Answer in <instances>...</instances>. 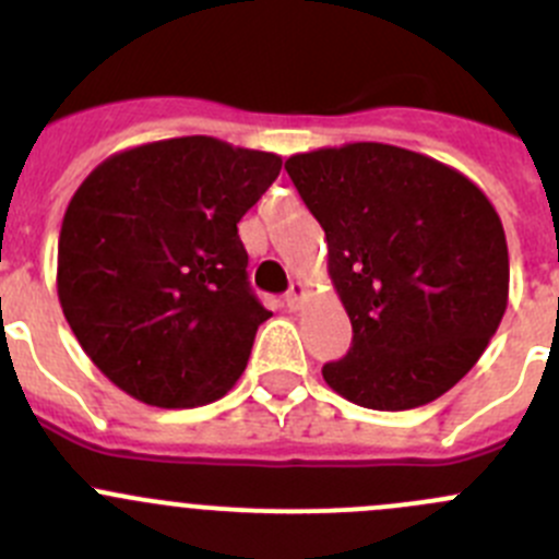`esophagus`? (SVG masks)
<instances>
[{"label": "esophagus", "instance_id": "1", "mask_svg": "<svg viewBox=\"0 0 559 559\" xmlns=\"http://www.w3.org/2000/svg\"><path fill=\"white\" fill-rule=\"evenodd\" d=\"M302 295H306V286H302V284H292L289 292H286V295H284L286 308H289V311H297V308H300Z\"/></svg>", "mask_w": 559, "mask_h": 559}]
</instances>
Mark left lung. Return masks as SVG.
Segmentation results:
<instances>
[{"mask_svg":"<svg viewBox=\"0 0 559 559\" xmlns=\"http://www.w3.org/2000/svg\"><path fill=\"white\" fill-rule=\"evenodd\" d=\"M326 235L352 348L321 368L341 397L408 411L449 392L509 306V246L473 180L416 151L348 143L286 159Z\"/></svg>","mask_w":559,"mask_h":559,"instance_id":"8db88e82","label":"left lung"}]
</instances>
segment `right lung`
Returning a JSON list of instances; mask_svg holds the SVG:
<instances>
[{
  "mask_svg": "<svg viewBox=\"0 0 559 559\" xmlns=\"http://www.w3.org/2000/svg\"><path fill=\"white\" fill-rule=\"evenodd\" d=\"M281 156L216 138L121 151L70 200L59 302L83 352L118 389L159 408L224 397L270 313L248 284L238 222Z\"/></svg>",
  "mask_w": 559,
  "mask_h": 559,
  "instance_id": "add662e5",
  "label": "right lung"
}]
</instances>
